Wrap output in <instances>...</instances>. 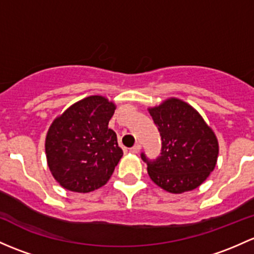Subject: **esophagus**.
<instances>
[{
    "mask_svg": "<svg viewBox=\"0 0 254 254\" xmlns=\"http://www.w3.org/2000/svg\"><path fill=\"white\" fill-rule=\"evenodd\" d=\"M140 149H141V145L137 142V143H135L134 146H132L130 151H131L132 153H138V152H140Z\"/></svg>",
    "mask_w": 254,
    "mask_h": 254,
    "instance_id": "obj_1",
    "label": "esophagus"
}]
</instances>
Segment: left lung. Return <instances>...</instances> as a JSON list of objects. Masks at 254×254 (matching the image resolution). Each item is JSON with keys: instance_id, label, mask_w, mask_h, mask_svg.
<instances>
[{"instance_id": "1", "label": "left lung", "mask_w": 254, "mask_h": 254, "mask_svg": "<svg viewBox=\"0 0 254 254\" xmlns=\"http://www.w3.org/2000/svg\"><path fill=\"white\" fill-rule=\"evenodd\" d=\"M162 138L161 156L149 161L145 153L149 178L170 193L194 190L208 178L217 164V136L201 114L179 98H168L148 108Z\"/></svg>"}]
</instances>
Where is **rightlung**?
Listing matches in <instances>:
<instances>
[{
    "mask_svg": "<svg viewBox=\"0 0 254 254\" xmlns=\"http://www.w3.org/2000/svg\"><path fill=\"white\" fill-rule=\"evenodd\" d=\"M116 105L103 96L74 103L51 124L46 135L47 164L53 178L73 192H91L106 185L123 149L108 127Z\"/></svg>",
    "mask_w": 254,
    "mask_h": 254,
    "instance_id": "right-lung-1",
    "label": "right lung"
}]
</instances>
